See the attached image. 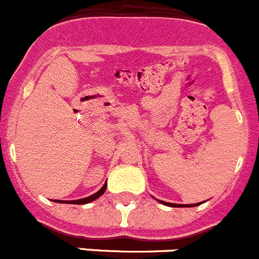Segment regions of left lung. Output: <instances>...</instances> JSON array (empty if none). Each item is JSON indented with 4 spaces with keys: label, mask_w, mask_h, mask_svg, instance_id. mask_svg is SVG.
I'll return each instance as SVG.
<instances>
[{
    "label": "left lung",
    "mask_w": 259,
    "mask_h": 259,
    "mask_svg": "<svg viewBox=\"0 0 259 259\" xmlns=\"http://www.w3.org/2000/svg\"><path fill=\"white\" fill-rule=\"evenodd\" d=\"M157 201L160 202V203H162V205L165 206H171V207H193V206H198L199 203H194V205H178V203H170V202H164V201H160V199H157Z\"/></svg>",
    "instance_id": "obj_1"
}]
</instances>
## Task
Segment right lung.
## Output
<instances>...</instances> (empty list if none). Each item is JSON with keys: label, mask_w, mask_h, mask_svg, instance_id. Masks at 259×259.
I'll list each match as a JSON object with an SVG mask.
<instances>
[{"label": "right lung", "mask_w": 259, "mask_h": 259, "mask_svg": "<svg viewBox=\"0 0 259 259\" xmlns=\"http://www.w3.org/2000/svg\"><path fill=\"white\" fill-rule=\"evenodd\" d=\"M105 189H107V183L97 192V193L91 194V196L85 197V198H81V199H73V201H61V199H54V202H58V203H72V205H85V203H89V202H93L95 201L97 198H99L102 194H104Z\"/></svg>", "instance_id": "obj_1"}]
</instances>
